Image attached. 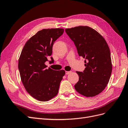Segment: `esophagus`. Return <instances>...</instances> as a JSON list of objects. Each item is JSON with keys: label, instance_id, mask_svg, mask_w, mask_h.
I'll return each mask as SVG.
<instances>
[{"label": "esophagus", "instance_id": "1", "mask_svg": "<svg viewBox=\"0 0 128 128\" xmlns=\"http://www.w3.org/2000/svg\"><path fill=\"white\" fill-rule=\"evenodd\" d=\"M72 72L71 71H69V72H66V75H68V74H69L70 73H71Z\"/></svg>", "mask_w": 128, "mask_h": 128}]
</instances>
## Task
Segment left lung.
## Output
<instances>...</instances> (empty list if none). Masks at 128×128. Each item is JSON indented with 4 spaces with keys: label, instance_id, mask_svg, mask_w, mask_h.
<instances>
[{
    "label": "left lung",
    "instance_id": "8db88e82",
    "mask_svg": "<svg viewBox=\"0 0 128 128\" xmlns=\"http://www.w3.org/2000/svg\"><path fill=\"white\" fill-rule=\"evenodd\" d=\"M74 42L80 56L84 58L83 72H76L79 80L75 85L77 92L86 97L100 94L109 82L112 70L110 50L98 32L88 26L65 29Z\"/></svg>",
    "mask_w": 128,
    "mask_h": 128
}]
</instances>
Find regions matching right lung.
<instances>
[{
	"label": "right lung",
	"instance_id": "1",
	"mask_svg": "<svg viewBox=\"0 0 128 128\" xmlns=\"http://www.w3.org/2000/svg\"><path fill=\"white\" fill-rule=\"evenodd\" d=\"M64 32L62 28L39 31L26 42L19 58L18 68L23 85L39 101L47 102L57 95L65 74L64 70L47 69L45 64L52 55L54 42Z\"/></svg>",
	"mask_w": 128,
	"mask_h": 128
}]
</instances>
